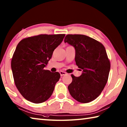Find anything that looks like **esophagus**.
Returning a JSON list of instances; mask_svg holds the SVG:
<instances>
[{"mask_svg":"<svg viewBox=\"0 0 127 127\" xmlns=\"http://www.w3.org/2000/svg\"><path fill=\"white\" fill-rule=\"evenodd\" d=\"M60 73V74H61V76H65V75L66 74V73L65 72H63V71H61L59 72Z\"/></svg>","mask_w":127,"mask_h":127,"instance_id":"34e87169","label":"esophagus"}]
</instances>
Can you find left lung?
<instances>
[{
  "label": "left lung",
  "mask_w": 127,
  "mask_h": 127,
  "mask_svg": "<svg viewBox=\"0 0 127 127\" xmlns=\"http://www.w3.org/2000/svg\"><path fill=\"white\" fill-rule=\"evenodd\" d=\"M64 42L74 48L76 64L82 70L78 77L71 75L72 82L68 87L69 92L77 101L91 102L100 95L108 79L110 63L105 47L83 35H67Z\"/></svg>",
  "instance_id": "left-lung-1"
}]
</instances>
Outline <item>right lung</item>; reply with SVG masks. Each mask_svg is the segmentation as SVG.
Instances as JSON below:
<instances>
[{"instance_id":"add662e5","label":"right lung","mask_w":127,"mask_h":127,"mask_svg":"<svg viewBox=\"0 0 127 127\" xmlns=\"http://www.w3.org/2000/svg\"><path fill=\"white\" fill-rule=\"evenodd\" d=\"M64 36L39 35L24 38L17 45L11 62L13 76L17 89L29 101L39 104L52 95L61 75L44 68Z\"/></svg>"}]
</instances>
